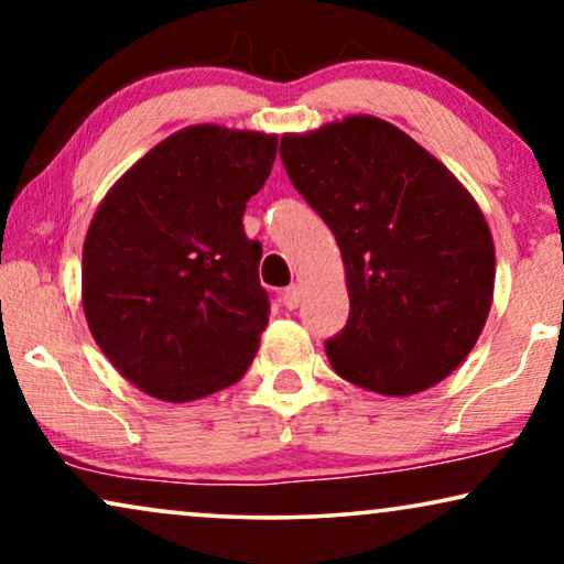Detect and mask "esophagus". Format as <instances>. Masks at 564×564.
<instances>
[{
  "label": "esophagus",
  "mask_w": 564,
  "mask_h": 564,
  "mask_svg": "<svg viewBox=\"0 0 564 564\" xmlns=\"http://www.w3.org/2000/svg\"><path fill=\"white\" fill-rule=\"evenodd\" d=\"M300 300H303V290L297 288V284H290L288 290H282V303L284 307H290V311H295L300 305Z\"/></svg>",
  "instance_id": "1"
}]
</instances>
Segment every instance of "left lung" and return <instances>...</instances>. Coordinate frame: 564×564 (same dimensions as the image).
Segmentation results:
<instances>
[{
	"instance_id": "8db88e82",
	"label": "left lung",
	"mask_w": 564,
	"mask_h": 564,
	"mask_svg": "<svg viewBox=\"0 0 564 564\" xmlns=\"http://www.w3.org/2000/svg\"><path fill=\"white\" fill-rule=\"evenodd\" d=\"M280 156L341 249L349 321L326 341L336 375L380 395L449 377L488 321L496 282L492 236L473 195L372 115L284 135Z\"/></svg>"
}]
</instances>
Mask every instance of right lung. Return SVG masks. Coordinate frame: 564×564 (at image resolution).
I'll use <instances>...</instances> for the list:
<instances>
[{
	"label": "right lung",
	"instance_id": "right-lung-1",
	"mask_svg": "<svg viewBox=\"0 0 564 564\" xmlns=\"http://www.w3.org/2000/svg\"><path fill=\"white\" fill-rule=\"evenodd\" d=\"M276 135L192 126L107 192L87 230L82 303L118 372L169 403L246 375L267 328L261 243L243 210L264 187Z\"/></svg>",
	"mask_w": 564,
	"mask_h": 564
}]
</instances>
